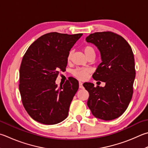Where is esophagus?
I'll return each mask as SVG.
<instances>
[{
	"label": "esophagus",
	"instance_id": "34e87169",
	"mask_svg": "<svg viewBox=\"0 0 148 148\" xmlns=\"http://www.w3.org/2000/svg\"><path fill=\"white\" fill-rule=\"evenodd\" d=\"M79 87L80 88H83V83H82V82H79Z\"/></svg>",
	"mask_w": 148,
	"mask_h": 148
}]
</instances>
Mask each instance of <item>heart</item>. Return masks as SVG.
<instances>
[{
    "label": "heart",
    "mask_w": 148,
    "mask_h": 148,
    "mask_svg": "<svg viewBox=\"0 0 148 148\" xmlns=\"http://www.w3.org/2000/svg\"><path fill=\"white\" fill-rule=\"evenodd\" d=\"M83 51L85 53V55L87 56V58L90 57V56H95L96 55V50L95 48L92 46H90V45H87L83 47ZM72 51H70L68 55V60H70L72 57ZM90 71L88 69H85V68H76L72 71V74L74 75L75 77H76L77 78L79 79H85L86 77L87 76V75L89 73Z\"/></svg>",
    "instance_id": "heart-1"
}]
</instances>
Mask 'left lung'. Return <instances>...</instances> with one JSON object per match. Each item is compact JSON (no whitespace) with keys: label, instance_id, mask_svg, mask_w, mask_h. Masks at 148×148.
I'll return each mask as SVG.
<instances>
[{"label":"left lung","instance_id":"left-lung-1","mask_svg":"<svg viewBox=\"0 0 148 148\" xmlns=\"http://www.w3.org/2000/svg\"><path fill=\"white\" fill-rule=\"evenodd\" d=\"M100 50L102 62L92 77L106 83L104 87L85 83L88 93L87 106L96 118L111 120L127 109L133 94L135 58L131 47L120 35L112 32H95L86 38Z\"/></svg>","mask_w":148,"mask_h":148}]
</instances>
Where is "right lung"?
<instances>
[{
  "label": "right lung",
  "instance_id": "1",
  "mask_svg": "<svg viewBox=\"0 0 148 148\" xmlns=\"http://www.w3.org/2000/svg\"><path fill=\"white\" fill-rule=\"evenodd\" d=\"M83 34L50 32L35 41L24 55L19 70V91L23 106L37 122L53 125L68 116L79 83L74 77L60 87V71L66 69L71 48Z\"/></svg>",
  "mask_w": 148,
  "mask_h": 148
}]
</instances>
